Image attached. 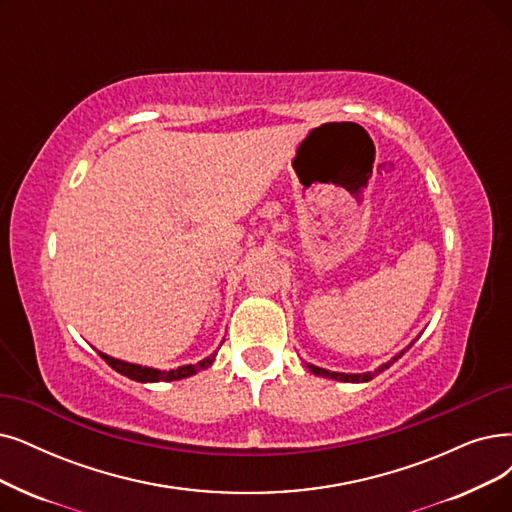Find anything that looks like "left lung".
Instances as JSON below:
<instances>
[{
  "mask_svg": "<svg viewBox=\"0 0 512 512\" xmlns=\"http://www.w3.org/2000/svg\"><path fill=\"white\" fill-rule=\"evenodd\" d=\"M416 342V340H414ZM412 342V344H414ZM410 344V346H412ZM410 346H407V349H403L399 355H395L391 361H386V363H382L378 370H374V372H365V374H342V372H330V370H323V367H317V365H311V363H306V367H309V372H313L315 376H323V378H332V380H340V382H367V380H372L374 376H378V374H382L384 370H388V367H391L399 357H403V353L405 351H410Z\"/></svg>",
  "mask_w": 512,
  "mask_h": 512,
  "instance_id": "left-lung-1",
  "label": "left lung"
}]
</instances>
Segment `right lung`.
Here are the masks:
<instances>
[{"label": "right lung", "instance_id": "add662e5", "mask_svg": "<svg viewBox=\"0 0 512 512\" xmlns=\"http://www.w3.org/2000/svg\"><path fill=\"white\" fill-rule=\"evenodd\" d=\"M102 359H105L115 372H119L121 376H128L130 380L136 382H172V380H182V378H189L193 374H197L199 370H208V367L214 363L216 353L206 357L203 361L195 363V365H180L176 370H155V367H145V365H136V363H128V361H121L115 357H109L105 353H98Z\"/></svg>", "mask_w": 512, "mask_h": 512}]
</instances>
